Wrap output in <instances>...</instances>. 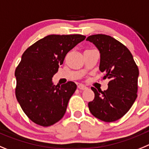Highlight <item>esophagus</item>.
I'll return each mask as SVG.
<instances>
[{
  "mask_svg": "<svg viewBox=\"0 0 149 149\" xmlns=\"http://www.w3.org/2000/svg\"><path fill=\"white\" fill-rule=\"evenodd\" d=\"M78 88L80 90H85L87 89V87L84 85V84H79V85H78Z\"/></svg>",
  "mask_w": 149,
  "mask_h": 149,
  "instance_id": "esophagus-1",
  "label": "esophagus"
}]
</instances>
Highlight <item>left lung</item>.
<instances>
[{
	"mask_svg": "<svg viewBox=\"0 0 149 149\" xmlns=\"http://www.w3.org/2000/svg\"><path fill=\"white\" fill-rule=\"evenodd\" d=\"M86 41L100 51V71L104 73V79H110L106 91L91 88L95 96L88 102L89 110L102 121H116L129 111L137 97L139 70L129 49L111 36L93 35Z\"/></svg>",
	"mask_w": 149,
	"mask_h": 149,
	"instance_id": "left-lung-1",
	"label": "left lung"
}]
</instances>
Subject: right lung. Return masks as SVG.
<instances>
[{"label": "right lung", "mask_w": 149, "mask_h": 149, "mask_svg": "<svg viewBox=\"0 0 149 149\" xmlns=\"http://www.w3.org/2000/svg\"><path fill=\"white\" fill-rule=\"evenodd\" d=\"M84 38L81 35H49L23 53L15 73V95L24 112L33 123L49 126L64 116L77 86L73 81L54 85L53 76L67 53Z\"/></svg>", "instance_id": "obj_1"}]
</instances>
